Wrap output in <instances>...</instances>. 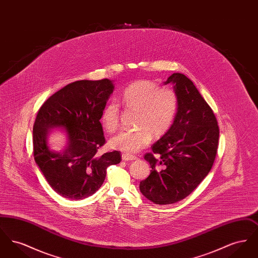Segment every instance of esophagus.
<instances>
[{
    "label": "esophagus",
    "instance_id": "esophagus-1",
    "mask_svg": "<svg viewBox=\"0 0 258 258\" xmlns=\"http://www.w3.org/2000/svg\"><path fill=\"white\" fill-rule=\"evenodd\" d=\"M137 158L135 156H132V155H127V154H123L122 155V160L124 161H130V160H136Z\"/></svg>",
    "mask_w": 258,
    "mask_h": 258
}]
</instances>
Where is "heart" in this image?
<instances>
[{
    "mask_svg": "<svg viewBox=\"0 0 258 258\" xmlns=\"http://www.w3.org/2000/svg\"><path fill=\"white\" fill-rule=\"evenodd\" d=\"M123 105L137 111L135 132L123 131L109 140L112 149L131 155L146 147L151 136L160 138L171 127L179 109V98L171 89H160L151 81L139 80L123 89ZM120 108L118 102L110 100L101 112L103 128L113 133L119 125Z\"/></svg>",
    "mask_w": 258,
    "mask_h": 258,
    "instance_id": "b5f03b06",
    "label": "heart"
}]
</instances>
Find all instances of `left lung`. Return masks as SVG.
Here are the masks:
<instances>
[{
	"label": "left lung",
	"mask_w": 258,
	"mask_h": 258,
	"mask_svg": "<svg viewBox=\"0 0 258 258\" xmlns=\"http://www.w3.org/2000/svg\"><path fill=\"white\" fill-rule=\"evenodd\" d=\"M164 83L174 84L179 109L169 131L144 155L152 170L139 184L160 205L181 201L197 188L213 166L220 136L214 112L190 79L177 73Z\"/></svg>",
	"instance_id": "8db88e82"
}]
</instances>
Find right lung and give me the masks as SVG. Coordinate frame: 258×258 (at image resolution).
<instances>
[{
  "instance_id": "obj_1",
  "label": "right lung",
  "mask_w": 258,
  "mask_h": 258,
  "mask_svg": "<svg viewBox=\"0 0 258 258\" xmlns=\"http://www.w3.org/2000/svg\"><path fill=\"white\" fill-rule=\"evenodd\" d=\"M114 86L109 79L80 80L61 88L41 105L33 127L34 158L50 186L61 197L84 199L104 182L107 167L121 161V153L98 154L105 144L101 112ZM65 127L69 145L61 153L49 151L47 129Z\"/></svg>"
}]
</instances>
